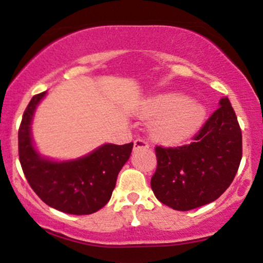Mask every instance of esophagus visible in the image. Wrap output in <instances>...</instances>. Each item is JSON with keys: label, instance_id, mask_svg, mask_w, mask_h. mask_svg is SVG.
<instances>
[{"label": "esophagus", "instance_id": "esophagus-1", "mask_svg": "<svg viewBox=\"0 0 263 263\" xmlns=\"http://www.w3.org/2000/svg\"><path fill=\"white\" fill-rule=\"evenodd\" d=\"M147 147H149V144L145 140H143V139H137V140L134 141V150L147 149Z\"/></svg>", "mask_w": 263, "mask_h": 263}]
</instances>
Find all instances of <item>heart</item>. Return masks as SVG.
I'll use <instances>...</instances> for the list:
<instances>
[{"instance_id": "heart-1", "label": "heart", "mask_w": 263, "mask_h": 263, "mask_svg": "<svg viewBox=\"0 0 263 263\" xmlns=\"http://www.w3.org/2000/svg\"><path fill=\"white\" fill-rule=\"evenodd\" d=\"M141 118L155 119L151 133L165 144L188 140L204 124L205 107L181 93H166L144 101L138 108Z\"/></svg>"}]
</instances>
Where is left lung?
Masks as SVG:
<instances>
[{"mask_svg": "<svg viewBox=\"0 0 263 263\" xmlns=\"http://www.w3.org/2000/svg\"><path fill=\"white\" fill-rule=\"evenodd\" d=\"M190 145L156 146L157 168L151 178L155 197L175 211L214 202L230 186L242 156V135L228 97Z\"/></svg>", "mask_w": 263, "mask_h": 263, "instance_id": "obj_1", "label": "left lung"}]
</instances>
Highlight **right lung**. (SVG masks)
<instances>
[{
    "instance_id": "obj_1",
    "label": "right lung",
    "mask_w": 263,
    "mask_h": 263,
    "mask_svg": "<svg viewBox=\"0 0 263 263\" xmlns=\"http://www.w3.org/2000/svg\"><path fill=\"white\" fill-rule=\"evenodd\" d=\"M46 91L30 100L18 130L20 161L28 183L45 204L67 214L85 215L107 204L117 177L130 157L133 143L103 144L73 160L43 156L32 137V123Z\"/></svg>"
}]
</instances>
